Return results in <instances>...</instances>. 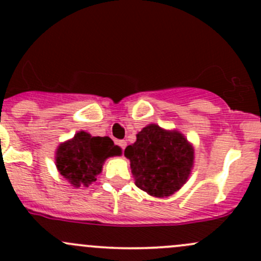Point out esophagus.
Masks as SVG:
<instances>
[{
	"label": "esophagus",
	"instance_id": "34e87169",
	"mask_svg": "<svg viewBox=\"0 0 261 261\" xmlns=\"http://www.w3.org/2000/svg\"><path fill=\"white\" fill-rule=\"evenodd\" d=\"M117 145L123 150L126 147V145H127V142H126L125 140H119V141H117Z\"/></svg>",
	"mask_w": 261,
	"mask_h": 261
}]
</instances>
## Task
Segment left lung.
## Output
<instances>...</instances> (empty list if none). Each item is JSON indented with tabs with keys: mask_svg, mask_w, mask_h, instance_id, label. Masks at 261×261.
<instances>
[{
	"mask_svg": "<svg viewBox=\"0 0 261 261\" xmlns=\"http://www.w3.org/2000/svg\"><path fill=\"white\" fill-rule=\"evenodd\" d=\"M139 189L155 197H166L180 190L190 176L194 147L176 130H164L150 123L125 149Z\"/></svg>",
	"mask_w": 261,
	"mask_h": 261,
	"instance_id": "left-lung-1",
	"label": "left lung"
}]
</instances>
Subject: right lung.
<instances>
[{
	"label": "right lung",
	"mask_w": 261,
	"mask_h": 261,
	"mask_svg": "<svg viewBox=\"0 0 261 261\" xmlns=\"http://www.w3.org/2000/svg\"><path fill=\"white\" fill-rule=\"evenodd\" d=\"M119 155L121 149L109 136H91L80 131L57 147L56 167L72 186L87 188L101 174L106 159Z\"/></svg>",
	"instance_id": "right-lung-1"
}]
</instances>
